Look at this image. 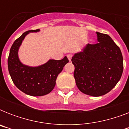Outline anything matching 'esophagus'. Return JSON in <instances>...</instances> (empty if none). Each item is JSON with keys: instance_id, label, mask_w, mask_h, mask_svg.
Returning a JSON list of instances; mask_svg holds the SVG:
<instances>
[{"instance_id": "obj_1", "label": "esophagus", "mask_w": 129, "mask_h": 129, "mask_svg": "<svg viewBox=\"0 0 129 129\" xmlns=\"http://www.w3.org/2000/svg\"><path fill=\"white\" fill-rule=\"evenodd\" d=\"M67 57H68V58L69 61H71V59H72V55L68 54V55H67Z\"/></svg>"}]
</instances>
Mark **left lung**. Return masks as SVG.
Returning a JSON list of instances; mask_svg holds the SVG:
<instances>
[{"instance_id":"8db88e82","label":"left lung","mask_w":129,"mask_h":129,"mask_svg":"<svg viewBox=\"0 0 129 129\" xmlns=\"http://www.w3.org/2000/svg\"><path fill=\"white\" fill-rule=\"evenodd\" d=\"M98 43L87 44L72 58L77 87L92 96L109 92L120 80L123 58L120 48L109 35L96 32Z\"/></svg>"}]
</instances>
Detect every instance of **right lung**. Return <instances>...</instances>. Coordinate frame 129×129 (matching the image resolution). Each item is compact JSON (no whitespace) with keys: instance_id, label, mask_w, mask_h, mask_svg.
Masks as SVG:
<instances>
[{"instance_id":"right-lung-1","label":"right lung","mask_w":129,"mask_h":129,"mask_svg":"<svg viewBox=\"0 0 129 129\" xmlns=\"http://www.w3.org/2000/svg\"><path fill=\"white\" fill-rule=\"evenodd\" d=\"M40 29L23 33L11 47L8 58V68L13 83L25 94L32 96H44L50 93L55 86L57 77L69 62L66 56L61 60L50 59L38 66L23 64L19 57L23 41L29 33H37Z\"/></svg>"}]
</instances>
